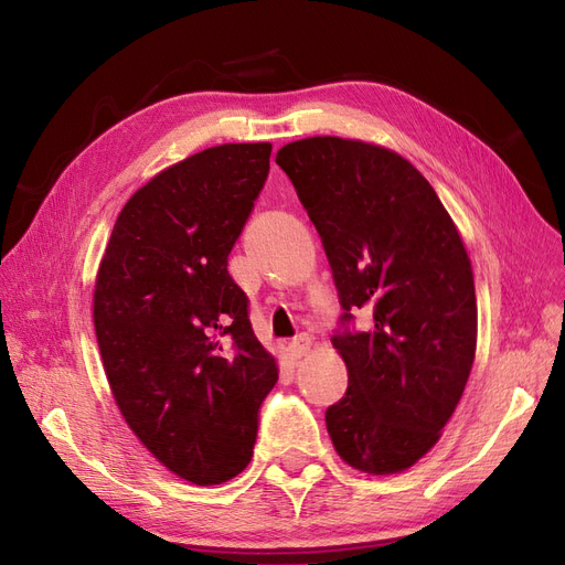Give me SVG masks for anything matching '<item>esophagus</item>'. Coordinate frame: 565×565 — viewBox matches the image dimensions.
Masks as SVG:
<instances>
[{"label":"esophagus","instance_id":"1","mask_svg":"<svg viewBox=\"0 0 565 565\" xmlns=\"http://www.w3.org/2000/svg\"><path fill=\"white\" fill-rule=\"evenodd\" d=\"M310 345H312L310 335L301 333L295 343H289V345H287V356L297 361V359H301V356H306V354L310 352Z\"/></svg>","mask_w":565,"mask_h":565}]
</instances>
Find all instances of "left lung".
Returning <instances> with one entry per match:
<instances>
[{
	"label": "left lung",
	"mask_w": 565,
	"mask_h": 565,
	"mask_svg": "<svg viewBox=\"0 0 565 565\" xmlns=\"http://www.w3.org/2000/svg\"><path fill=\"white\" fill-rule=\"evenodd\" d=\"M289 175L329 257L345 308L369 331L331 338L348 392L327 411L338 457L369 476L415 466L457 411L476 361L470 259L436 190L398 152L341 137L282 146Z\"/></svg>",
	"instance_id": "1"
}]
</instances>
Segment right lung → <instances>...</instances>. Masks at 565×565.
Returning <instances> with one entry per match:
<instances>
[{
	"mask_svg": "<svg viewBox=\"0 0 565 565\" xmlns=\"http://www.w3.org/2000/svg\"><path fill=\"white\" fill-rule=\"evenodd\" d=\"M268 157L270 143H224L150 178L120 211L95 280L116 405L157 461L199 487L250 463L259 405L278 382L227 270Z\"/></svg>",
	"mask_w": 565,
	"mask_h": 565,
	"instance_id": "add662e5",
	"label": "right lung"
}]
</instances>
